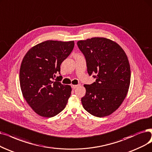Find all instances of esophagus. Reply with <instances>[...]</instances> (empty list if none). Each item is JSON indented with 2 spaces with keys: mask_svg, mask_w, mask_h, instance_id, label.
<instances>
[{
  "mask_svg": "<svg viewBox=\"0 0 152 152\" xmlns=\"http://www.w3.org/2000/svg\"><path fill=\"white\" fill-rule=\"evenodd\" d=\"M78 86H79V85H72L71 87L73 89H75L76 88H77Z\"/></svg>",
  "mask_w": 152,
  "mask_h": 152,
  "instance_id": "obj_1",
  "label": "esophagus"
}]
</instances>
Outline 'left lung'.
I'll list each match as a JSON object with an SVG mask.
<instances>
[{
	"label": "left lung",
	"mask_w": 152,
	"mask_h": 152,
	"mask_svg": "<svg viewBox=\"0 0 152 152\" xmlns=\"http://www.w3.org/2000/svg\"><path fill=\"white\" fill-rule=\"evenodd\" d=\"M77 45L86 58L88 75H96L95 82L84 85L83 107L94 116H108L118 108L128 92L131 77L128 58L118 44L104 37L79 40Z\"/></svg>",
	"instance_id": "left-lung-1"
}]
</instances>
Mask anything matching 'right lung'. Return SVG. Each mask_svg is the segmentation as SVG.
Here are the masks:
<instances>
[{"instance_id":"obj_1","label":"right lung","mask_w":152,"mask_h":152,"mask_svg":"<svg viewBox=\"0 0 152 152\" xmlns=\"http://www.w3.org/2000/svg\"><path fill=\"white\" fill-rule=\"evenodd\" d=\"M74 47V42L47 40L27 52L20 65L19 80L22 95L40 116L50 118L62 112L72 88L60 81V65Z\"/></svg>"}]
</instances>
